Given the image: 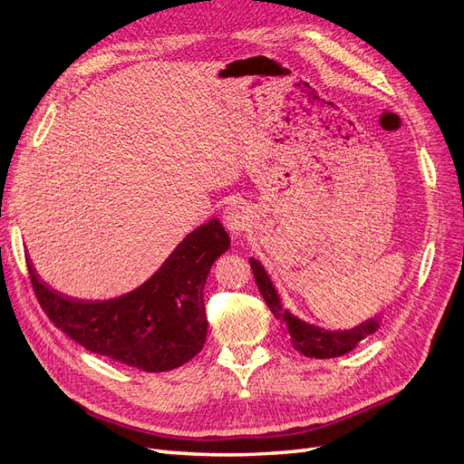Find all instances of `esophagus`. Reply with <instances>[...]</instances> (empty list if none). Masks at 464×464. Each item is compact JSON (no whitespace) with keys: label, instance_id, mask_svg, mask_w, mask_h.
<instances>
[{"label":"esophagus","instance_id":"34e87169","mask_svg":"<svg viewBox=\"0 0 464 464\" xmlns=\"http://www.w3.org/2000/svg\"><path fill=\"white\" fill-rule=\"evenodd\" d=\"M222 218H225V227L228 228V232L234 234V236H239L249 227L251 215H249V209L244 206V203L236 201L225 209V215H222Z\"/></svg>","mask_w":464,"mask_h":464}]
</instances>
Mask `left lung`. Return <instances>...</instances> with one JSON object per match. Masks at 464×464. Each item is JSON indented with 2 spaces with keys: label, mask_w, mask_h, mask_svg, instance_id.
Segmentation results:
<instances>
[{
  "label": "left lung",
  "mask_w": 464,
  "mask_h": 464,
  "mask_svg": "<svg viewBox=\"0 0 464 464\" xmlns=\"http://www.w3.org/2000/svg\"><path fill=\"white\" fill-rule=\"evenodd\" d=\"M249 265L253 268L258 291H261L270 312L284 324L293 348L296 352H301V354L306 358L325 360V358H337V356L348 354V352L354 350L365 337L373 335V333L379 331L381 327L382 312L375 314L373 318H367L360 325H354L350 329H325L316 324H310L299 316H295L289 308L284 306L282 296L277 293L272 277L268 276L263 263L258 261V258L251 256Z\"/></svg>",
  "instance_id": "1"
}]
</instances>
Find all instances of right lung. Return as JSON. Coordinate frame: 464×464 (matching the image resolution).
<instances>
[{
  "instance_id": "add662e5",
  "label": "right lung",
  "mask_w": 464,
  "mask_h": 464,
  "mask_svg": "<svg viewBox=\"0 0 464 464\" xmlns=\"http://www.w3.org/2000/svg\"><path fill=\"white\" fill-rule=\"evenodd\" d=\"M230 247L218 218L203 222L137 289L106 301H82L53 289L26 263L49 320L95 354L140 372H171L192 360L208 337L203 287L217 258Z\"/></svg>"
}]
</instances>
